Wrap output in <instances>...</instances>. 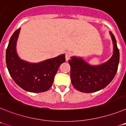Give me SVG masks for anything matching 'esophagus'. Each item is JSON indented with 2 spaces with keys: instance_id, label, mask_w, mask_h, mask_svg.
I'll return each mask as SVG.
<instances>
[{
  "instance_id": "esophagus-1",
  "label": "esophagus",
  "mask_w": 126,
  "mask_h": 126,
  "mask_svg": "<svg viewBox=\"0 0 126 126\" xmlns=\"http://www.w3.org/2000/svg\"><path fill=\"white\" fill-rule=\"evenodd\" d=\"M71 56H72V53L71 52H66V53H65V60H66V61H69Z\"/></svg>"
}]
</instances>
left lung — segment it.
Returning <instances> with one entry per match:
<instances>
[{
  "label": "left lung",
  "mask_w": 126,
  "mask_h": 126,
  "mask_svg": "<svg viewBox=\"0 0 126 126\" xmlns=\"http://www.w3.org/2000/svg\"><path fill=\"white\" fill-rule=\"evenodd\" d=\"M113 43V53L107 62L92 66L81 58L72 57L69 60L71 79L73 86L81 92L93 93L106 87L115 76L119 62V50L115 38L110 32Z\"/></svg>",
  "instance_id": "left-lung-1"
}]
</instances>
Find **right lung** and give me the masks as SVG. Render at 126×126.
<instances>
[{
    "instance_id": "add662e5",
    "label": "right lung",
    "mask_w": 126,
    "mask_h": 126,
    "mask_svg": "<svg viewBox=\"0 0 126 126\" xmlns=\"http://www.w3.org/2000/svg\"><path fill=\"white\" fill-rule=\"evenodd\" d=\"M20 28L10 38L6 50L5 61L11 78L16 84L29 92L41 93L49 90L61 64L65 61V55L32 64L21 60L17 56L16 45Z\"/></svg>"
}]
</instances>
